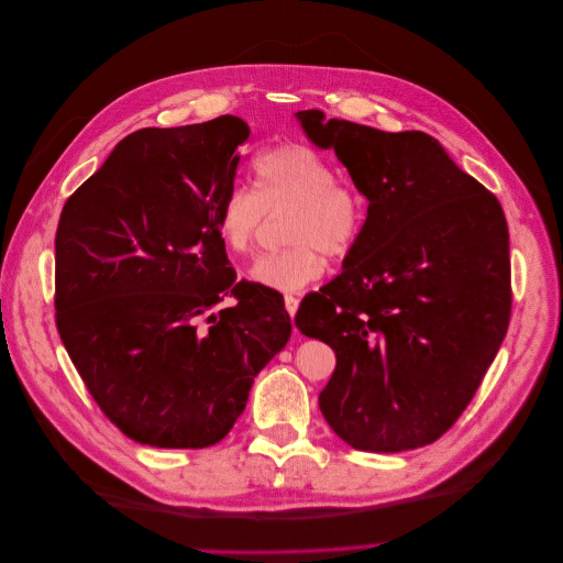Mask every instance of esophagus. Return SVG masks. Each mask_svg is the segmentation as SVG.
Returning <instances> with one entry per match:
<instances>
[{
	"label": "esophagus",
	"mask_w": 563,
	"mask_h": 563,
	"mask_svg": "<svg viewBox=\"0 0 563 563\" xmlns=\"http://www.w3.org/2000/svg\"><path fill=\"white\" fill-rule=\"evenodd\" d=\"M284 307H286V311H288L290 316H296V313H298V307H300V300H298L296 296H284Z\"/></svg>",
	"instance_id": "1"
}]
</instances>
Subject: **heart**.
<instances>
[{"label":"heart","instance_id":"heart-1","mask_svg":"<svg viewBox=\"0 0 563 563\" xmlns=\"http://www.w3.org/2000/svg\"><path fill=\"white\" fill-rule=\"evenodd\" d=\"M254 187L233 185L218 212L224 245L250 254L271 216H280L284 245L263 254L250 277L273 290L296 292L325 273V254H351L364 231L366 199L307 144H282L254 159Z\"/></svg>","mask_w":563,"mask_h":563}]
</instances>
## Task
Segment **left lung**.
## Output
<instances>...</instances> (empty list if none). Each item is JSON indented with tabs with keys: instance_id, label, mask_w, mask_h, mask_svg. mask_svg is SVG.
<instances>
[{
	"instance_id": "1",
	"label": "left lung",
	"mask_w": 563,
	"mask_h": 563,
	"mask_svg": "<svg viewBox=\"0 0 563 563\" xmlns=\"http://www.w3.org/2000/svg\"><path fill=\"white\" fill-rule=\"evenodd\" d=\"M298 119L368 199L343 273L296 316L336 355L320 412L360 451L426 446L470 406L508 330L504 210L426 132L325 121L320 110Z\"/></svg>"
}]
</instances>
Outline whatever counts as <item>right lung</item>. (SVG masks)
I'll use <instances>...</instances> for the list:
<instances>
[{"instance_id": "add662e5", "label": "right lung", "mask_w": 563, "mask_h": 563, "mask_svg": "<svg viewBox=\"0 0 563 563\" xmlns=\"http://www.w3.org/2000/svg\"><path fill=\"white\" fill-rule=\"evenodd\" d=\"M247 137L229 114L142 128L62 210L59 336L98 408L140 444L220 442L290 339L279 292L235 282L218 229ZM229 295L236 302L218 312Z\"/></svg>"}]
</instances>
